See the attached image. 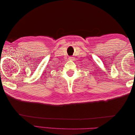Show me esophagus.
<instances>
[{"label":"esophagus","mask_w":135,"mask_h":135,"mask_svg":"<svg viewBox=\"0 0 135 135\" xmlns=\"http://www.w3.org/2000/svg\"><path fill=\"white\" fill-rule=\"evenodd\" d=\"M73 57H69V60H73Z\"/></svg>","instance_id":"obj_1"}]
</instances>
